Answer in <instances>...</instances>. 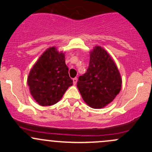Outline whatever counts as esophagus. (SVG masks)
Masks as SVG:
<instances>
[{
    "mask_svg": "<svg viewBox=\"0 0 152 152\" xmlns=\"http://www.w3.org/2000/svg\"><path fill=\"white\" fill-rule=\"evenodd\" d=\"M73 85H76V82H77V78H73Z\"/></svg>",
    "mask_w": 152,
    "mask_h": 152,
    "instance_id": "obj_1",
    "label": "esophagus"
}]
</instances>
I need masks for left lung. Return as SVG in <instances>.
<instances>
[{
  "label": "left lung",
  "mask_w": 152,
  "mask_h": 152,
  "mask_svg": "<svg viewBox=\"0 0 152 152\" xmlns=\"http://www.w3.org/2000/svg\"><path fill=\"white\" fill-rule=\"evenodd\" d=\"M121 78L117 66L107 51L97 46L90 53L85 74L79 77L77 87L90 107L102 108L112 102L121 89Z\"/></svg>",
  "instance_id": "left-lung-1"
}]
</instances>
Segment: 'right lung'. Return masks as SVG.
<instances>
[{
  "instance_id": "right-lung-1",
  "label": "right lung",
  "mask_w": 152,
  "mask_h": 152,
  "mask_svg": "<svg viewBox=\"0 0 152 152\" xmlns=\"http://www.w3.org/2000/svg\"><path fill=\"white\" fill-rule=\"evenodd\" d=\"M72 85L65 54L59 53L54 47L49 48L42 53L28 77L31 94L42 106H50L59 102Z\"/></svg>"
}]
</instances>
